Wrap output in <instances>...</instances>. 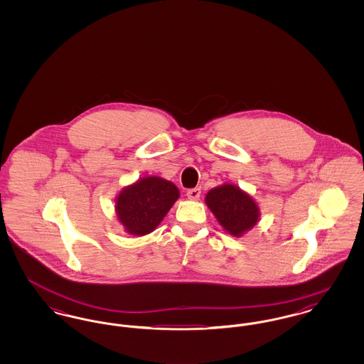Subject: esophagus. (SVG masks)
I'll use <instances>...</instances> for the list:
<instances>
[{"mask_svg": "<svg viewBox=\"0 0 364 364\" xmlns=\"http://www.w3.org/2000/svg\"><path fill=\"white\" fill-rule=\"evenodd\" d=\"M187 196H188L190 199H192V200L199 199V198H200V188H199V187L191 188V190L187 191Z\"/></svg>", "mask_w": 364, "mask_h": 364, "instance_id": "1", "label": "esophagus"}]
</instances>
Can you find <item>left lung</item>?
<instances>
[{
  "mask_svg": "<svg viewBox=\"0 0 364 364\" xmlns=\"http://www.w3.org/2000/svg\"><path fill=\"white\" fill-rule=\"evenodd\" d=\"M206 203L221 226L233 236H242L259 218V208L254 199L232 184L208 191Z\"/></svg>",
  "mask_w": 364,
  "mask_h": 364,
  "instance_id": "left-lung-1",
  "label": "left lung"
}]
</instances>
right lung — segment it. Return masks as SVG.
<instances>
[{
	"mask_svg": "<svg viewBox=\"0 0 364 364\" xmlns=\"http://www.w3.org/2000/svg\"><path fill=\"white\" fill-rule=\"evenodd\" d=\"M173 183L161 177H146L124 188L117 196V218L135 236L153 232L178 199Z\"/></svg>",
	"mask_w": 364,
	"mask_h": 364,
	"instance_id": "right-lung-1",
	"label": "right lung"
}]
</instances>
